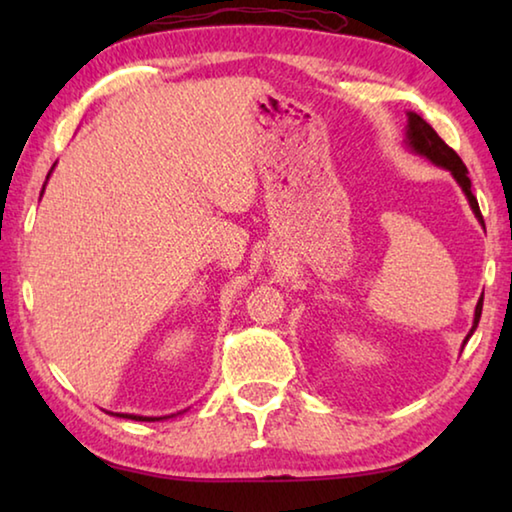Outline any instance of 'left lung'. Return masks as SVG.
I'll return each instance as SVG.
<instances>
[{
  "instance_id": "8db88e82",
  "label": "left lung",
  "mask_w": 512,
  "mask_h": 512,
  "mask_svg": "<svg viewBox=\"0 0 512 512\" xmlns=\"http://www.w3.org/2000/svg\"><path fill=\"white\" fill-rule=\"evenodd\" d=\"M406 115H409V124H406V144H409V149L413 153L424 155V158L431 160L433 164H438V167H443L452 173V176L456 178V183L461 185L463 194L467 196V201H470V207L476 214V219L483 223L479 203H476V196L472 194V183H470V178H467V167L463 164V160L458 158V153L452 149V146H447L443 140H440V135L433 131V128L420 115H415V112H406ZM481 309H483V296L479 298V302H476L474 325L470 329V334L465 336V343L474 334L476 325H479Z\"/></svg>"
}]
</instances>
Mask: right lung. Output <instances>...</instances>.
Masks as SVG:
<instances>
[{"mask_svg":"<svg viewBox=\"0 0 512 512\" xmlns=\"http://www.w3.org/2000/svg\"><path fill=\"white\" fill-rule=\"evenodd\" d=\"M51 173V171H49ZM49 178V176H47ZM42 192H45V187H42ZM42 196V194H40ZM119 418H128V420H140V422H155V420H162V418H146V415H133V413H115Z\"/></svg>","mask_w":512,"mask_h":512,"instance_id":"right-lung-1","label":"right lung"}]
</instances>
